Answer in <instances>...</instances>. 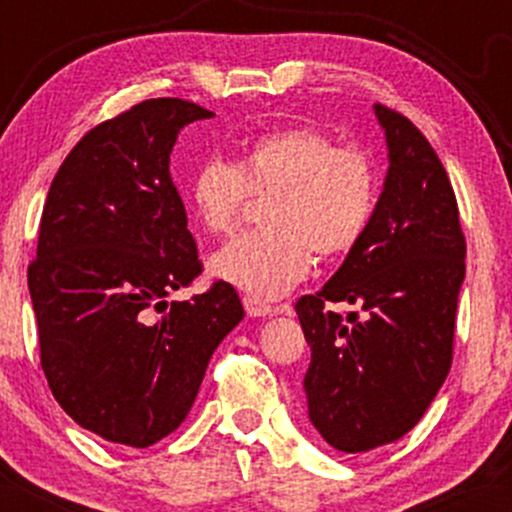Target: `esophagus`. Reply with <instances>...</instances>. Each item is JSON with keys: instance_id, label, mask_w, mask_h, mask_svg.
<instances>
[{"instance_id": "esophagus-1", "label": "esophagus", "mask_w": 512, "mask_h": 512, "mask_svg": "<svg viewBox=\"0 0 512 512\" xmlns=\"http://www.w3.org/2000/svg\"><path fill=\"white\" fill-rule=\"evenodd\" d=\"M243 305H245V313L250 317H267L274 313V308L269 303L260 301V298H252V296H243Z\"/></svg>"}]
</instances>
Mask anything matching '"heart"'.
I'll return each instance as SVG.
<instances>
[{"label":"heart","mask_w":512,"mask_h":512,"mask_svg":"<svg viewBox=\"0 0 512 512\" xmlns=\"http://www.w3.org/2000/svg\"><path fill=\"white\" fill-rule=\"evenodd\" d=\"M250 195L269 197L267 231L233 240L209 260L216 279L260 301L298 286L313 255L356 248L378 204V168L361 144H337L315 127H284L252 139L240 161L211 158L187 182V202L211 236L236 231Z\"/></svg>","instance_id":"1"}]
</instances>
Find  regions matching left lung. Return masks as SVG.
Masks as SVG:
<instances>
[{
    "mask_svg": "<svg viewBox=\"0 0 512 512\" xmlns=\"http://www.w3.org/2000/svg\"><path fill=\"white\" fill-rule=\"evenodd\" d=\"M375 117L390 168L366 233L332 279L296 303L310 346L308 416L351 455L409 433L448 378L467 252L433 146L397 110L375 105ZM334 302L357 310L344 318Z\"/></svg>",
    "mask_w": 512,
    "mask_h": 512,
    "instance_id": "8db88e82",
    "label": "left lung"
}]
</instances>
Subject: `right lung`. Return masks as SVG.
<instances>
[{
	"label": "right lung",
	"mask_w": 512,
	"mask_h": 512,
	"mask_svg": "<svg viewBox=\"0 0 512 512\" xmlns=\"http://www.w3.org/2000/svg\"><path fill=\"white\" fill-rule=\"evenodd\" d=\"M207 117L151 98L101 122L64 158L43 207L28 267L40 366L60 407L110 443L149 448L173 433L245 315L226 281L166 301L202 274L170 151Z\"/></svg>",
	"instance_id": "1"
}]
</instances>
